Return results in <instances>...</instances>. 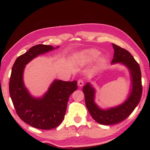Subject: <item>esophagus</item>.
I'll use <instances>...</instances> for the list:
<instances>
[{
    "mask_svg": "<svg viewBox=\"0 0 150 150\" xmlns=\"http://www.w3.org/2000/svg\"><path fill=\"white\" fill-rule=\"evenodd\" d=\"M78 86H80V87H81V86H83L84 84V81L83 79H80L78 80Z\"/></svg>",
    "mask_w": 150,
    "mask_h": 150,
    "instance_id": "esophagus-1",
    "label": "esophagus"
}]
</instances>
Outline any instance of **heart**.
Wrapping results in <instances>:
<instances>
[{
  "label": "heart",
  "instance_id": "heart-1",
  "mask_svg": "<svg viewBox=\"0 0 150 150\" xmlns=\"http://www.w3.org/2000/svg\"><path fill=\"white\" fill-rule=\"evenodd\" d=\"M100 52L96 49H87L84 50L83 52H81L80 54V59L81 61L83 63H88L91 62L99 56ZM103 59L101 58L100 61H103Z\"/></svg>",
  "mask_w": 150,
  "mask_h": 150
}]
</instances>
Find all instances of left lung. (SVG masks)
I'll use <instances>...</instances> for the list:
<instances>
[{"label":"left lung","instance_id":"8db88e82","mask_svg":"<svg viewBox=\"0 0 150 150\" xmlns=\"http://www.w3.org/2000/svg\"><path fill=\"white\" fill-rule=\"evenodd\" d=\"M112 44L115 52L111 64L121 63L128 67L132 88L128 98L123 103L114 108L103 110L94 102L96 93L94 88L89 83H87L84 86L83 91L88 110L95 121L103 125L117 124L125 120L137 106L142 95V73L138 63L129 52L115 44Z\"/></svg>","mask_w":150,"mask_h":150}]
</instances>
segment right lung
Returning a JSON list of instances; mask_svg holds the SVG:
<instances>
[{"instance_id": "obj_1", "label": "right lung", "mask_w": 150, "mask_h": 150, "mask_svg": "<svg viewBox=\"0 0 150 150\" xmlns=\"http://www.w3.org/2000/svg\"><path fill=\"white\" fill-rule=\"evenodd\" d=\"M59 47L38 44L17 58L12 69L9 93L17 114L34 128L51 129L64 118L70 95L78 88L77 81L55 79L41 98H34L25 87L23 74L25 66L33 59Z\"/></svg>"}]
</instances>
